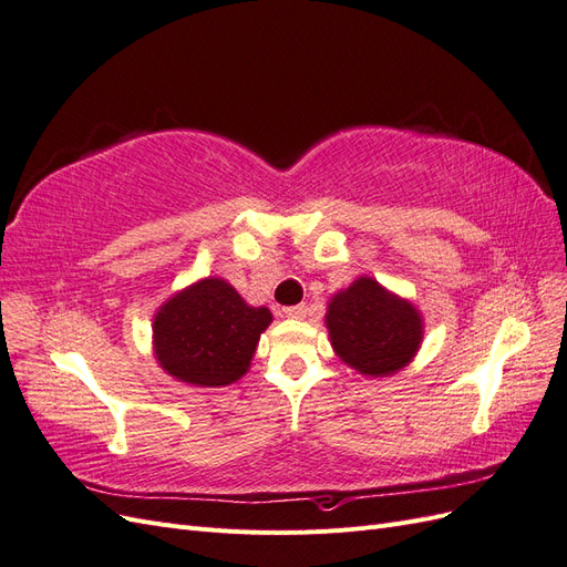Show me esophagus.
<instances>
[{"label":"esophagus","mask_w":567,"mask_h":567,"mask_svg":"<svg viewBox=\"0 0 567 567\" xmlns=\"http://www.w3.org/2000/svg\"><path fill=\"white\" fill-rule=\"evenodd\" d=\"M284 315H286L288 319H305V315H307V305H293V307H286Z\"/></svg>","instance_id":"esophagus-1"}]
</instances>
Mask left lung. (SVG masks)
Returning a JSON list of instances; mask_svg holds the SVG:
<instances>
[{
    "label": "left lung",
    "mask_w": 567,
    "mask_h": 567,
    "mask_svg": "<svg viewBox=\"0 0 567 567\" xmlns=\"http://www.w3.org/2000/svg\"><path fill=\"white\" fill-rule=\"evenodd\" d=\"M326 329L340 362L369 379L404 369L423 342L419 307L371 277L354 279L329 300Z\"/></svg>",
    "instance_id": "1"
}]
</instances>
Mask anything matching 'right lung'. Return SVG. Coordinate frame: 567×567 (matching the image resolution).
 <instances>
[{
	"mask_svg": "<svg viewBox=\"0 0 567 567\" xmlns=\"http://www.w3.org/2000/svg\"><path fill=\"white\" fill-rule=\"evenodd\" d=\"M267 307L248 305L219 277H205L169 296L153 317V354L175 381L219 388L244 379L262 331Z\"/></svg>",
	"mask_w": 567,
	"mask_h": 567,
	"instance_id": "obj_1",
	"label": "right lung"
}]
</instances>
